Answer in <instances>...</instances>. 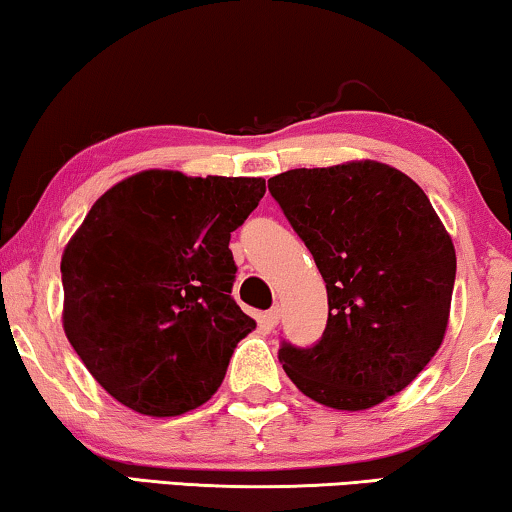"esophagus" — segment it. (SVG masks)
Returning a JSON list of instances; mask_svg holds the SVG:
<instances>
[{"mask_svg":"<svg viewBox=\"0 0 512 512\" xmlns=\"http://www.w3.org/2000/svg\"><path fill=\"white\" fill-rule=\"evenodd\" d=\"M278 320H280V308H278V306L269 308V311H266V313L262 315V325H264V329H273V327L278 325Z\"/></svg>","mask_w":512,"mask_h":512,"instance_id":"1","label":"esophagus"}]
</instances>
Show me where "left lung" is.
Here are the masks:
<instances>
[{"label":"left lung","mask_w":512,"mask_h":512,"mask_svg":"<svg viewBox=\"0 0 512 512\" xmlns=\"http://www.w3.org/2000/svg\"><path fill=\"white\" fill-rule=\"evenodd\" d=\"M269 192L327 283L320 341L278 357L306 397L364 410L401 392L441 348L457 257L443 222L399 169L348 162L290 169Z\"/></svg>","instance_id":"obj_1"}]
</instances>
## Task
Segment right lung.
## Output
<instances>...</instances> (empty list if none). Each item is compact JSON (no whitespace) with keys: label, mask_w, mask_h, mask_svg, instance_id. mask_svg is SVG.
Instances as JSON below:
<instances>
[{"label":"right lung","mask_w":512,"mask_h":512,"mask_svg":"<svg viewBox=\"0 0 512 512\" xmlns=\"http://www.w3.org/2000/svg\"><path fill=\"white\" fill-rule=\"evenodd\" d=\"M262 178L141 171L113 185L64 248V334L99 385L171 417L218 392L255 320L232 297L229 239Z\"/></svg>","instance_id":"right-lung-1"}]
</instances>
